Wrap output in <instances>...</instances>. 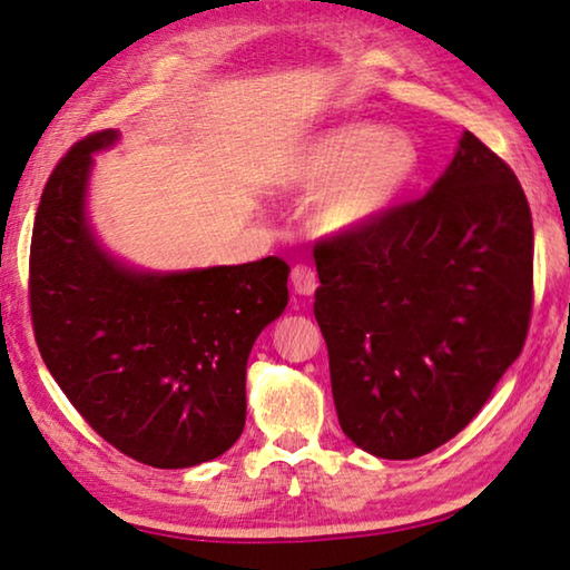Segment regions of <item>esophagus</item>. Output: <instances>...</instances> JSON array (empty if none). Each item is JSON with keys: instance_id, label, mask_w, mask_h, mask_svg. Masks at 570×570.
Masks as SVG:
<instances>
[{"instance_id": "esophagus-1", "label": "esophagus", "mask_w": 570, "mask_h": 570, "mask_svg": "<svg viewBox=\"0 0 570 570\" xmlns=\"http://www.w3.org/2000/svg\"><path fill=\"white\" fill-rule=\"evenodd\" d=\"M292 284H294V292L298 296H312L316 292V274L312 266L306 264H296L292 268Z\"/></svg>"}]
</instances>
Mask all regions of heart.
Instances as JSON below:
<instances>
[{"mask_svg":"<svg viewBox=\"0 0 570 570\" xmlns=\"http://www.w3.org/2000/svg\"><path fill=\"white\" fill-rule=\"evenodd\" d=\"M412 135L372 122H342L314 135L292 160V180L314 198V220L326 234H354L380 220L420 173Z\"/></svg>","mask_w":570,"mask_h":570,"instance_id":"heart-1","label":"heart"}]
</instances>
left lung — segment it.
I'll use <instances>...</instances> for the list:
<instances>
[{
  "instance_id": "left-lung-1",
  "label": "left lung",
  "mask_w": 570,
  "mask_h": 570,
  "mask_svg": "<svg viewBox=\"0 0 570 570\" xmlns=\"http://www.w3.org/2000/svg\"><path fill=\"white\" fill-rule=\"evenodd\" d=\"M314 258L344 435L384 460L445 445L525 344L533 220L515 173L465 130L422 198Z\"/></svg>"
}]
</instances>
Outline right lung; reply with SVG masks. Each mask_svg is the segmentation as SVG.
<instances>
[{
    "label": "right lung",
    "instance_id": "obj_1",
    "mask_svg": "<svg viewBox=\"0 0 570 570\" xmlns=\"http://www.w3.org/2000/svg\"><path fill=\"white\" fill-rule=\"evenodd\" d=\"M118 140V130L88 135L42 190L30 250L35 340L102 440L153 468H193L244 432L248 354L286 308L288 264L146 272L115 258L92 230L88 186L95 153Z\"/></svg>",
    "mask_w": 570,
    "mask_h": 570
}]
</instances>
